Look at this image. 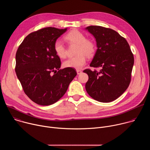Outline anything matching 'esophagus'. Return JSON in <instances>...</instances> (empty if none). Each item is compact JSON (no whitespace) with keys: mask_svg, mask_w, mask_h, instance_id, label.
Here are the masks:
<instances>
[{"mask_svg":"<svg viewBox=\"0 0 150 150\" xmlns=\"http://www.w3.org/2000/svg\"><path fill=\"white\" fill-rule=\"evenodd\" d=\"M76 72H77L78 75H79V74H81L82 73V71L78 69V70H76Z\"/></svg>","mask_w":150,"mask_h":150,"instance_id":"1","label":"esophagus"}]
</instances>
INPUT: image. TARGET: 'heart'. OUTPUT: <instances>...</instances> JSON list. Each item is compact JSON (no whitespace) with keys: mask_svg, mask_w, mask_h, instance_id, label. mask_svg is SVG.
<instances>
[{"mask_svg":"<svg viewBox=\"0 0 150 150\" xmlns=\"http://www.w3.org/2000/svg\"><path fill=\"white\" fill-rule=\"evenodd\" d=\"M65 40L69 44L77 45L74 57H70L63 62V67L65 68L79 69L86 64V56L88 57H92L96 50V46L93 41L87 39L85 35L81 31L74 30L68 33ZM54 50L56 54L60 58H65L67 55V48L63 42L57 40L54 44Z\"/></svg>","mask_w":150,"mask_h":150,"instance_id":"heart-1","label":"heart"}]
</instances>
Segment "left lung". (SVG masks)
<instances>
[{
  "instance_id": "1",
  "label": "left lung",
  "mask_w": 150,
  "mask_h": 150,
  "mask_svg": "<svg viewBox=\"0 0 150 150\" xmlns=\"http://www.w3.org/2000/svg\"><path fill=\"white\" fill-rule=\"evenodd\" d=\"M85 30L96 38L97 50L90 67H101L99 72L89 69L85 83L87 93L94 100L109 103L119 97L129 87L134 63V55L126 39L116 31L91 25Z\"/></svg>"
}]
</instances>
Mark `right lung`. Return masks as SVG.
I'll return each mask as SVG.
<instances>
[{
    "label": "right lung",
    "instance_id": "obj_1",
    "mask_svg": "<svg viewBox=\"0 0 150 150\" xmlns=\"http://www.w3.org/2000/svg\"><path fill=\"white\" fill-rule=\"evenodd\" d=\"M67 30L46 27L33 32L17 50L16 76L25 94L39 105L57 102L77 74L74 68L60 69V59L54 50V42Z\"/></svg>",
    "mask_w": 150,
    "mask_h": 150
}]
</instances>
